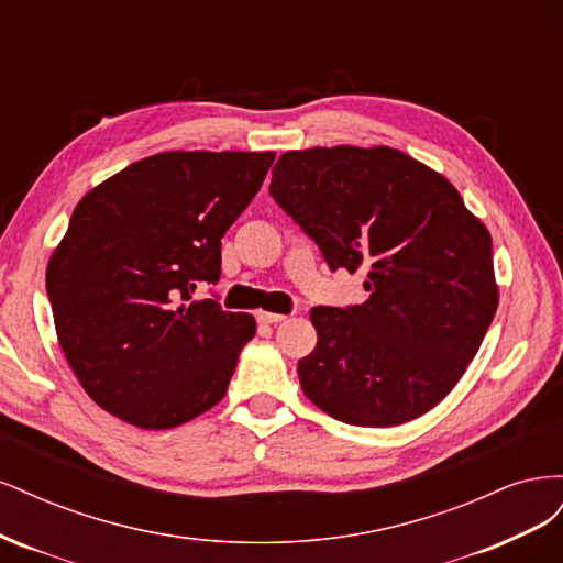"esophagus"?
Returning a JSON list of instances; mask_svg holds the SVG:
<instances>
[{
    "label": "esophagus",
    "mask_w": 563,
    "mask_h": 563,
    "mask_svg": "<svg viewBox=\"0 0 563 563\" xmlns=\"http://www.w3.org/2000/svg\"><path fill=\"white\" fill-rule=\"evenodd\" d=\"M255 317H258V321H261V323H279V321H284V319H286L284 314H277V312H265V310H261V312L255 314Z\"/></svg>",
    "instance_id": "esophagus-1"
}]
</instances>
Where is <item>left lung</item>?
Returning <instances> with one entry per match:
<instances>
[{"label":"left lung","instance_id":"left-lung-1","mask_svg":"<svg viewBox=\"0 0 563 563\" xmlns=\"http://www.w3.org/2000/svg\"><path fill=\"white\" fill-rule=\"evenodd\" d=\"M269 192L331 269L368 272V300L314 308L300 387L323 413L395 428L463 378L498 310L490 232L434 168L376 145L288 150Z\"/></svg>","mask_w":563,"mask_h":563}]
</instances>
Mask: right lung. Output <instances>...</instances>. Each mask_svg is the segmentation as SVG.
<instances>
[{
  "instance_id": "add662e5",
  "label": "right lung",
  "mask_w": 563,
  "mask_h": 563,
  "mask_svg": "<svg viewBox=\"0 0 563 563\" xmlns=\"http://www.w3.org/2000/svg\"><path fill=\"white\" fill-rule=\"evenodd\" d=\"M275 152L172 150L84 195L46 265L56 335L84 391L141 430H172L225 397L255 319L195 300L220 240Z\"/></svg>"
}]
</instances>
